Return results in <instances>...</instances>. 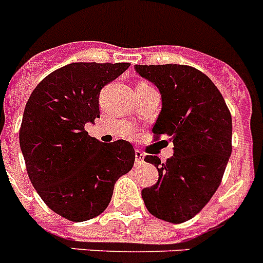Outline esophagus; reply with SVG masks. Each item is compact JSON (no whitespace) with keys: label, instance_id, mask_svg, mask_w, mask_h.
Masks as SVG:
<instances>
[{"label":"esophagus","instance_id":"1","mask_svg":"<svg viewBox=\"0 0 263 263\" xmlns=\"http://www.w3.org/2000/svg\"><path fill=\"white\" fill-rule=\"evenodd\" d=\"M143 158H145V154L142 153V152H140V150H136V165H141V163L143 162Z\"/></svg>","mask_w":263,"mask_h":263}]
</instances>
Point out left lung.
I'll use <instances>...</instances> for the list:
<instances>
[{"label": "left lung", "mask_w": 263, "mask_h": 263, "mask_svg": "<svg viewBox=\"0 0 263 263\" xmlns=\"http://www.w3.org/2000/svg\"><path fill=\"white\" fill-rule=\"evenodd\" d=\"M134 69L158 87L162 98L154 141L165 136L174 145L165 163L156 156L145 157L158 169V181L142 190V199L154 217L182 223L201 212L221 183L232 154V114L217 86L196 67L167 64Z\"/></svg>", "instance_id": "1"}]
</instances>
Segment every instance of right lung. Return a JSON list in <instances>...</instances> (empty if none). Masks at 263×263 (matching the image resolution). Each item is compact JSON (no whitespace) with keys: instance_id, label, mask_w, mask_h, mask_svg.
<instances>
[{"instance_id":"1","label":"right lung","mask_w":263,"mask_h":263,"mask_svg":"<svg viewBox=\"0 0 263 263\" xmlns=\"http://www.w3.org/2000/svg\"><path fill=\"white\" fill-rule=\"evenodd\" d=\"M130 64L73 62L37 85L20 129V146L31 185L64 218L84 222L109 205L114 183L132 170V143H104L85 130L100 117L101 89Z\"/></svg>"}]
</instances>
